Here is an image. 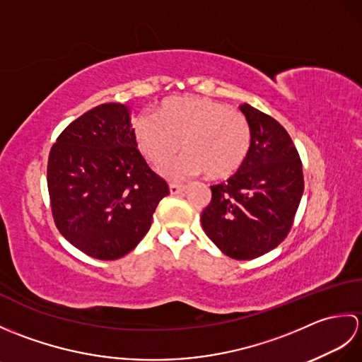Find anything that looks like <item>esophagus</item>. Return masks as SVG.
<instances>
[{
  "instance_id": "34e87169",
  "label": "esophagus",
  "mask_w": 362,
  "mask_h": 362,
  "mask_svg": "<svg viewBox=\"0 0 362 362\" xmlns=\"http://www.w3.org/2000/svg\"><path fill=\"white\" fill-rule=\"evenodd\" d=\"M185 185H182V183H169V191H171V194H180L185 191Z\"/></svg>"
}]
</instances>
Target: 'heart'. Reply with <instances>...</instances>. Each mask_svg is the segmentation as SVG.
Masks as SVG:
<instances>
[{
	"mask_svg": "<svg viewBox=\"0 0 362 362\" xmlns=\"http://www.w3.org/2000/svg\"><path fill=\"white\" fill-rule=\"evenodd\" d=\"M134 136L144 157L161 168L182 149L187 153L168 169L171 175L206 174L211 180L233 175L249 156L247 119L227 104L199 96H174L161 103L156 117L134 122Z\"/></svg>",
	"mask_w": 362,
	"mask_h": 362,
	"instance_id": "obj_1",
	"label": "heart"
}]
</instances>
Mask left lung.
Returning <instances> with one entry per match:
<instances>
[{"label":"left lung","mask_w":362,"mask_h":362,"mask_svg":"<svg viewBox=\"0 0 362 362\" xmlns=\"http://www.w3.org/2000/svg\"><path fill=\"white\" fill-rule=\"evenodd\" d=\"M252 132L249 156L236 174L211 187L202 211L206 236L235 259H253L275 249L292 227L303 194L302 161L279 121L243 104Z\"/></svg>","instance_id":"1"}]
</instances>
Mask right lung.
<instances>
[{"instance_id":"1","label":"right lung","mask_w":362,"mask_h":362,"mask_svg":"<svg viewBox=\"0 0 362 362\" xmlns=\"http://www.w3.org/2000/svg\"><path fill=\"white\" fill-rule=\"evenodd\" d=\"M46 179L59 232L96 259L134 250L169 194L136 149L129 107L118 103L98 105L66 126L51 148Z\"/></svg>"}]
</instances>
